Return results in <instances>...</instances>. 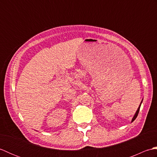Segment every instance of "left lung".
<instances>
[{"instance_id":"8db88e82","label":"left lung","mask_w":157,"mask_h":157,"mask_svg":"<svg viewBox=\"0 0 157 157\" xmlns=\"http://www.w3.org/2000/svg\"><path fill=\"white\" fill-rule=\"evenodd\" d=\"M142 102H142H141V103H140V106H139V107H138V110H137V111L136 112L135 115H134V117H133V119H132V122L134 121V120L136 119V117H137V116H138V113H139V111H140V106H141Z\"/></svg>"}]
</instances>
